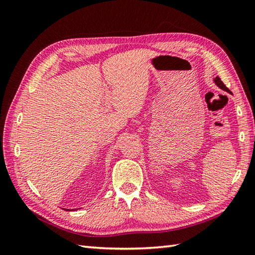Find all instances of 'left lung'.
I'll return each mask as SVG.
<instances>
[{
  "label": "left lung",
  "mask_w": 255,
  "mask_h": 255,
  "mask_svg": "<svg viewBox=\"0 0 255 255\" xmlns=\"http://www.w3.org/2000/svg\"><path fill=\"white\" fill-rule=\"evenodd\" d=\"M214 81H215V83H216V85L217 86H219V88L221 89V90H224V91H226V92H230L229 91V89L227 88V86L223 83V81H221L218 77H216L215 79H214Z\"/></svg>",
  "instance_id": "8db88e82"
}]
</instances>
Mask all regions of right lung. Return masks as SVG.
<instances>
[{
  "mask_svg": "<svg viewBox=\"0 0 255 255\" xmlns=\"http://www.w3.org/2000/svg\"><path fill=\"white\" fill-rule=\"evenodd\" d=\"M67 210H69V209H67Z\"/></svg>",
  "mask_w": 255,
  "mask_h": 255,
  "instance_id": "add662e5",
  "label": "right lung"
}]
</instances>
